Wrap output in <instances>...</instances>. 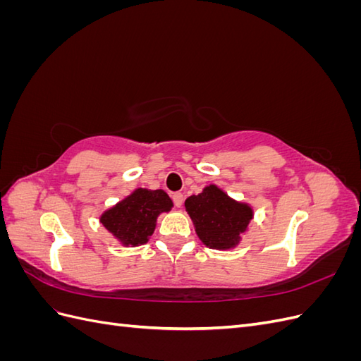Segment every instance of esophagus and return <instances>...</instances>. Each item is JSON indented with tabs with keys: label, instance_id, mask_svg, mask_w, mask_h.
<instances>
[{
	"label": "esophagus",
	"instance_id": "1",
	"mask_svg": "<svg viewBox=\"0 0 361 361\" xmlns=\"http://www.w3.org/2000/svg\"><path fill=\"white\" fill-rule=\"evenodd\" d=\"M173 202H174V206L176 207H182V204H183V195L180 194V192H174L173 195Z\"/></svg>",
	"mask_w": 361,
	"mask_h": 361
}]
</instances>
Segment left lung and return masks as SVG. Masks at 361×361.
<instances>
[{
    "instance_id": "obj_1",
    "label": "left lung",
    "mask_w": 361,
    "mask_h": 361,
    "mask_svg": "<svg viewBox=\"0 0 361 361\" xmlns=\"http://www.w3.org/2000/svg\"><path fill=\"white\" fill-rule=\"evenodd\" d=\"M185 209L200 241L206 247L221 251L239 245L255 216L251 204L232 199L214 183L185 200Z\"/></svg>"
}]
</instances>
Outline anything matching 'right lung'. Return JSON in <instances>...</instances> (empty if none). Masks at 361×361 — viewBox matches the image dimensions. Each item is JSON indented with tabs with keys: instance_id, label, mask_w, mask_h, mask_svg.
<instances>
[{
	"instance_id": "1",
	"label": "right lung",
	"mask_w": 361,
	"mask_h": 361,
	"mask_svg": "<svg viewBox=\"0 0 361 361\" xmlns=\"http://www.w3.org/2000/svg\"><path fill=\"white\" fill-rule=\"evenodd\" d=\"M171 207L173 202L166 191L137 188L104 211L99 221L120 245L138 247L149 241L158 216L170 212Z\"/></svg>"
}]
</instances>
